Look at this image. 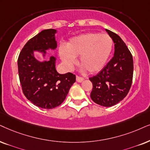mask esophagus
Wrapping results in <instances>:
<instances>
[{
    "label": "esophagus",
    "mask_w": 150,
    "mask_h": 150,
    "mask_svg": "<svg viewBox=\"0 0 150 150\" xmlns=\"http://www.w3.org/2000/svg\"><path fill=\"white\" fill-rule=\"evenodd\" d=\"M76 80H77V81H78V82H81V81H83L84 80V79L83 78V77H81L78 76V75H77Z\"/></svg>",
    "instance_id": "esophagus-1"
}]
</instances>
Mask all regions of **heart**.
<instances>
[{"label": "heart", "mask_w": 150, "mask_h": 150, "mask_svg": "<svg viewBox=\"0 0 150 150\" xmlns=\"http://www.w3.org/2000/svg\"><path fill=\"white\" fill-rule=\"evenodd\" d=\"M113 46V41L108 34L90 33L73 38L66 48L61 47L59 55L64 65L71 69L79 56V64L91 73H97L107 63Z\"/></svg>", "instance_id": "b5f03b06"}]
</instances>
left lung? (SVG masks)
Returning a JSON list of instances; mask_svg holds the SVG:
<instances>
[{"label":"left lung","instance_id":"8db88e82","mask_svg":"<svg viewBox=\"0 0 150 150\" xmlns=\"http://www.w3.org/2000/svg\"><path fill=\"white\" fill-rule=\"evenodd\" d=\"M115 45L114 56L97 75L89 78L93 84L91 98L98 105L111 107L124 99L132 84V54L122 39L106 30Z\"/></svg>","mask_w":150,"mask_h":150}]
</instances>
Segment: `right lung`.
I'll use <instances>...</instances> for the list:
<instances>
[{
  "label": "right lung",
  "mask_w": 150,
  "mask_h": 150,
  "mask_svg": "<svg viewBox=\"0 0 150 150\" xmlns=\"http://www.w3.org/2000/svg\"><path fill=\"white\" fill-rule=\"evenodd\" d=\"M55 30H44L30 39L21 51L18 58V76L24 96L34 105L51 109L59 106L75 82V75L59 74L55 69V58L40 62L34 57L33 51L45 53L54 49L57 41Z\"/></svg>",
  "instance_id": "right-lung-1"
}]
</instances>
